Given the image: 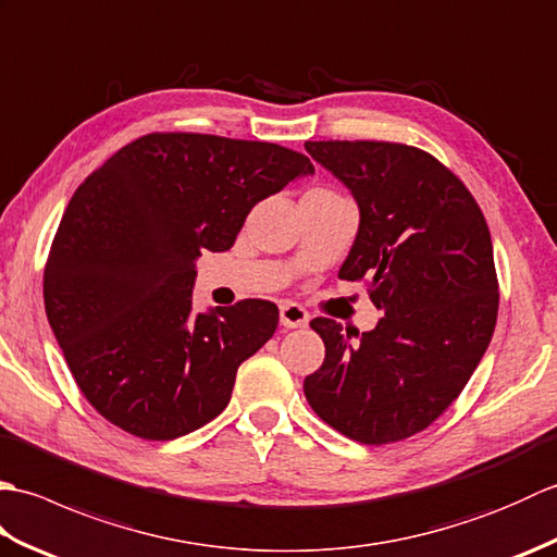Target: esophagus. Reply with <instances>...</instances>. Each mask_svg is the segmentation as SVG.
<instances>
[{
    "instance_id": "34e87169",
    "label": "esophagus",
    "mask_w": 557,
    "mask_h": 557,
    "mask_svg": "<svg viewBox=\"0 0 557 557\" xmlns=\"http://www.w3.org/2000/svg\"><path fill=\"white\" fill-rule=\"evenodd\" d=\"M280 323L285 327H304L306 323H309V311L294 301L282 304L280 306Z\"/></svg>"
}]
</instances>
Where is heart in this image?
<instances>
[{"label":"heart","mask_w":557,"mask_h":557,"mask_svg":"<svg viewBox=\"0 0 557 557\" xmlns=\"http://www.w3.org/2000/svg\"><path fill=\"white\" fill-rule=\"evenodd\" d=\"M311 194H335V191H330V188H313Z\"/></svg>","instance_id":"obj_1"}]
</instances>
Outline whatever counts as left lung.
Returning <instances> with one entry per match:
<instances>
[{"label": "left lung", "instance_id": "8db88e82", "mask_svg": "<svg viewBox=\"0 0 557 557\" xmlns=\"http://www.w3.org/2000/svg\"><path fill=\"white\" fill-rule=\"evenodd\" d=\"M306 150L359 206L339 277L363 282L385 315L357 342L330 318L311 321L325 361L304 395L351 441H405L453 405L488 349L498 275L486 218L425 150L387 140H306Z\"/></svg>", "mask_w": 557, "mask_h": 557}]
</instances>
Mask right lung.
<instances>
[{"label": "right lung", "instance_id": "add662e5", "mask_svg": "<svg viewBox=\"0 0 557 557\" xmlns=\"http://www.w3.org/2000/svg\"><path fill=\"white\" fill-rule=\"evenodd\" d=\"M306 174L309 158L263 140L148 134L76 188L42 294L98 413L144 441H172L230 405L236 371L280 313L263 299L194 313L196 258L232 248L258 200Z\"/></svg>", "mask_w": 557, "mask_h": 557}]
</instances>
